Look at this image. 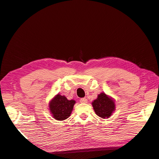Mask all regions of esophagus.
I'll use <instances>...</instances> for the list:
<instances>
[{
	"mask_svg": "<svg viewBox=\"0 0 159 159\" xmlns=\"http://www.w3.org/2000/svg\"><path fill=\"white\" fill-rule=\"evenodd\" d=\"M80 102L81 103H88V99H86V98H81V99H80Z\"/></svg>",
	"mask_w": 159,
	"mask_h": 159,
	"instance_id": "1",
	"label": "esophagus"
}]
</instances>
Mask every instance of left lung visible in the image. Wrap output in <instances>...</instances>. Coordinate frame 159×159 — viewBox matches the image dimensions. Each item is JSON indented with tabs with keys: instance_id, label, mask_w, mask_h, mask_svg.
Listing matches in <instances>:
<instances>
[{
	"instance_id": "obj_1",
	"label": "left lung",
	"mask_w": 159,
	"mask_h": 159,
	"mask_svg": "<svg viewBox=\"0 0 159 159\" xmlns=\"http://www.w3.org/2000/svg\"><path fill=\"white\" fill-rule=\"evenodd\" d=\"M96 115L103 119L109 118L115 109L114 100L105 93H101L92 102Z\"/></svg>"
}]
</instances>
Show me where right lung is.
<instances>
[{"instance_id":"right-lung-1","label":"right lung","mask_w":159,"mask_h":159,"mask_svg":"<svg viewBox=\"0 0 159 159\" xmlns=\"http://www.w3.org/2000/svg\"><path fill=\"white\" fill-rule=\"evenodd\" d=\"M75 103V100H68L64 95L57 94L50 101L49 109L54 119L63 121L70 116Z\"/></svg>"}]
</instances>
